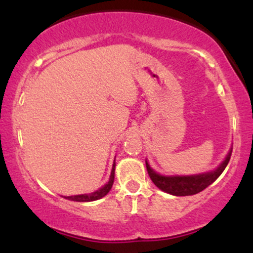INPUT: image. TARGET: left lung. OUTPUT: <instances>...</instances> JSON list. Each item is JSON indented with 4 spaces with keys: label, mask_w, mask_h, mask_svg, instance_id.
Here are the masks:
<instances>
[{
    "label": "left lung",
    "mask_w": 253,
    "mask_h": 253,
    "mask_svg": "<svg viewBox=\"0 0 253 253\" xmlns=\"http://www.w3.org/2000/svg\"><path fill=\"white\" fill-rule=\"evenodd\" d=\"M231 155L232 146L228 150L225 159L217 165V168L214 170L206 171V172L194 173V175H162L150 167L147 159L145 161V163H146V169L150 178L152 179L157 188L173 196H189L195 195V194L206 189L208 185H211L215 181L217 177L221 175L225 168L227 167Z\"/></svg>",
    "instance_id": "8db88e82"
}]
</instances>
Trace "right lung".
I'll return each instance as SVG.
<instances>
[{
    "instance_id": "right-lung-1",
    "label": "right lung",
    "mask_w": 253,
    "mask_h": 253,
    "mask_svg": "<svg viewBox=\"0 0 253 253\" xmlns=\"http://www.w3.org/2000/svg\"><path fill=\"white\" fill-rule=\"evenodd\" d=\"M114 176H115V159L114 163H113V168H112V172H110V177L109 181L101 187L100 189L95 190L94 193H89V194H81V195H71V196H63L64 199L70 200V201H76V202H91V201H96V200L102 199L109 193V190L112 189L113 183H114Z\"/></svg>"
}]
</instances>
